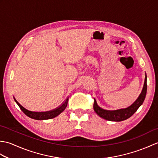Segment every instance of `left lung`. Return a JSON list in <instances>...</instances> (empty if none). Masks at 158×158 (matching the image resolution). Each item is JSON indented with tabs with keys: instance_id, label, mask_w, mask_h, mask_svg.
Masks as SVG:
<instances>
[{
	"instance_id": "8db88e82",
	"label": "left lung",
	"mask_w": 158,
	"mask_h": 158,
	"mask_svg": "<svg viewBox=\"0 0 158 158\" xmlns=\"http://www.w3.org/2000/svg\"><path fill=\"white\" fill-rule=\"evenodd\" d=\"M147 94V75L145 73V82H144L143 88L141 93L140 94L138 98L134 102L132 105L127 107L125 109H121L114 110H109L102 109L100 107L96 99L94 98V109L97 113V115L102 118L112 122H122V121L128 119L135 113L137 109L142 105L144 100H145Z\"/></svg>"
}]
</instances>
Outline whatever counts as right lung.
Here are the masks:
<instances>
[{
  "instance_id": "obj_1",
  "label": "right lung",
  "mask_w": 158,
  "mask_h": 158,
  "mask_svg": "<svg viewBox=\"0 0 158 158\" xmlns=\"http://www.w3.org/2000/svg\"><path fill=\"white\" fill-rule=\"evenodd\" d=\"M13 98H14L15 102L18 104V105L19 106L20 109L26 115H27L28 117H31V118L36 119V120H45V119H49L54 118V117L59 115L60 113L65 110L69 101V97H68V98H66V100H65V101L62 104V105H60L59 107H58V108L52 110H49V111H45V112H34V111H31V110H28V109H25L24 107L22 106L18 101H17L14 97H13Z\"/></svg>"
}]
</instances>
